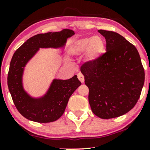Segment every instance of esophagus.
<instances>
[{
  "instance_id": "obj_1",
  "label": "esophagus",
  "mask_w": 150,
  "mask_h": 150,
  "mask_svg": "<svg viewBox=\"0 0 150 150\" xmlns=\"http://www.w3.org/2000/svg\"><path fill=\"white\" fill-rule=\"evenodd\" d=\"M77 77H78L79 80H80L82 83H84V82H85V77H84V75H82V73H80L77 74Z\"/></svg>"
}]
</instances>
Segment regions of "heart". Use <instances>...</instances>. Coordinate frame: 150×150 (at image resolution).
I'll return each mask as SVG.
<instances>
[{"mask_svg": "<svg viewBox=\"0 0 150 150\" xmlns=\"http://www.w3.org/2000/svg\"><path fill=\"white\" fill-rule=\"evenodd\" d=\"M106 44L101 37H85L70 44L69 51L73 55H81L86 51V58L89 63H94L104 54Z\"/></svg>", "mask_w": 150, "mask_h": 150, "instance_id": "1", "label": "heart"}]
</instances>
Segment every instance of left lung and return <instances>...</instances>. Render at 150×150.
Listing matches in <instances>:
<instances>
[{
  "mask_svg": "<svg viewBox=\"0 0 150 150\" xmlns=\"http://www.w3.org/2000/svg\"><path fill=\"white\" fill-rule=\"evenodd\" d=\"M106 52L94 63H84L81 73L89 88L92 112L104 119L124 115L135 106L144 85V70L135 46L116 32L98 30Z\"/></svg>",
  "mask_w": 150,
  "mask_h": 150,
  "instance_id": "obj_1",
  "label": "left lung"
}]
</instances>
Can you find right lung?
Here are the masks:
<instances>
[{
    "instance_id": "obj_1",
    "label": "right lung",
    "mask_w": 150,
    "mask_h": 150,
    "mask_svg": "<svg viewBox=\"0 0 150 150\" xmlns=\"http://www.w3.org/2000/svg\"><path fill=\"white\" fill-rule=\"evenodd\" d=\"M71 30L39 34L30 38L17 49L10 61L8 86L15 106L27 119L37 123H50L64 113L70 96L81 85L77 75L69 80L54 79L42 97H31L22 84L25 67L40 48H63L67 39L74 35Z\"/></svg>"
}]
</instances>
